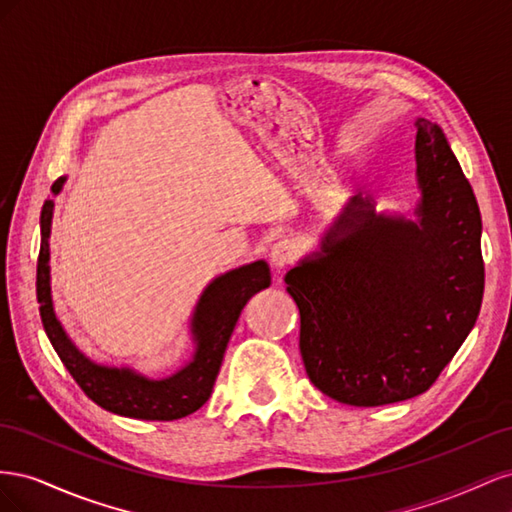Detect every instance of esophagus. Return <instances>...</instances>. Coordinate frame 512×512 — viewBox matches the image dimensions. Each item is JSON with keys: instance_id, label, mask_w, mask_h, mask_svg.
<instances>
[{"instance_id": "obj_1", "label": "esophagus", "mask_w": 512, "mask_h": 512, "mask_svg": "<svg viewBox=\"0 0 512 512\" xmlns=\"http://www.w3.org/2000/svg\"><path fill=\"white\" fill-rule=\"evenodd\" d=\"M294 258H297V250H294L292 241H288V239L277 241V243L271 247L269 260H271V265H273L277 271H284L288 265H292Z\"/></svg>"}]
</instances>
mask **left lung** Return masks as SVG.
I'll use <instances>...</instances> for the list:
<instances>
[{
    "instance_id": "8db88e82",
    "label": "left lung",
    "mask_w": 512,
    "mask_h": 512,
    "mask_svg": "<svg viewBox=\"0 0 512 512\" xmlns=\"http://www.w3.org/2000/svg\"><path fill=\"white\" fill-rule=\"evenodd\" d=\"M414 158L421 196L412 215L376 211L356 194L284 277L307 376L339 404L425 393L480 312L483 222L438 123L416 119Z\"/></svg>"
}]
</instances>
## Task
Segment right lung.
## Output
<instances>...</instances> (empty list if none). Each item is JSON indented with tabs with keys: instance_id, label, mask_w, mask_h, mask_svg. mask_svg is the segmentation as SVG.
<instances>
[{
	"instance_id": "add662e5",
	"label": "right lung",
	"mask_w": 512,
	"mask_h": 512,
	"mask_svg": "<svg viewBox=\"0 0 512 512\" xmlns=\"http://www.w3.org/2000/svg\"><path fill=\"white\" fill-rule=\"evenodd\" d=\"M68 177L53 183V196L64 190ZM55 200H46L40 213V256L36 292L44 333L51 339L61 363L89 399L108 412L141 421H177L203 408L220 374L228 339L235 331L241 309L256 292L271 286L265 260L230 269L205 286L190 318L192 359L164 378H151L128 365L98 363L76 346L59 322L51 294V224Z\"/></svg>"
}]
</instances>
